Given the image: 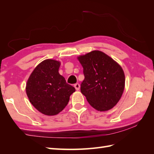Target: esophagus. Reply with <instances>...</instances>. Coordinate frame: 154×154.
<instances>
[{
    "label": "esophagus",
    "mask_w": 154,
    "mask_h": 154,
    "mask_svg": "<svg viewBox=\"0 0 154 154\" xmlns=\"http://www.w3.org/2000/svg\"><path fill=\"white\" fill-rule=\"evenodd\" d=\"M74 88H75V89H76V90H80V84H78V83H76V84H74Z\"/></svg>",
    "instance_id": "obj_1"
}]
</instances>
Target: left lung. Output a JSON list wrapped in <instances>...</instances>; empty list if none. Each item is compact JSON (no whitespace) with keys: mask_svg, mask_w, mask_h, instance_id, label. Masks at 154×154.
I'll return each instance as SVG.
<instances>
[{"mask_svg":"<svg viewBox=\"0 0 154 154\" xmlns=\"http://www.w3.org/2000/svg\"><path fill=\"white\" fill-rule=\"evenodd\" d=\"M83 67L82 94L94 109L105 111L118 103L123 93L125 77L121 66L104 53L94 51L78 58Z\"/></svg>","mask_w":154,"mask_h":154,"instance_id":"left-lung-1","label":"left lung"}]
</instances>
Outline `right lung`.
I'll return each instance as SVG.
<instances>
[{"label": "right lung", "mask_w": 154, "mask_h": 154, "mask_svg": "<svg viewBox=\"0 0 154 154\" xmlns=\"http://www.w3.org/2000/svg\"><path fill=\"white\" fill-rule=\"evenodd\" d=\"M60 64L52 59L43 60L32 72L26 84L31 103L44 115H55L62 111L75 91L59 74Z\"/></svg>", "instance_id": "right-lung-1"}]
</instances>
